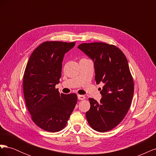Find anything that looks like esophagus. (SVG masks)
<instances>
[{"mask_svg":"<svg viewBox=\"0 0 156 156\" xmlns=\"http://www.w3.org/2000/svg\"><path fill=\"white\" fill-rule=\"evenodd\" d=\"M77 98H78V100H83L85 99V96L83 95H79V94L77 96Z\"/></svg>","mask_w":156,"mask_h":156,"instance_id":"1","label":"esophagus"}]
</instances>
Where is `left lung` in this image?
Returning a JSON list of instances; mask_svg holds the SVG:
<instances>
[{"instance_id": "8db88e82", "label": "left lung", "mask_w": 156, "mask_h": 156, "mask_svg": "<svg viewBox=\"0 0 156 156\" xmlns=\"http://www.w3.org/2000/svg\"><path fill=\"white\" fill-rule=\"evenodd\" d=\"M78 48L93 60L96 84H103L100 102L88 99L87 121L97 131H110L124 119L133 99L134 83L127 60L119 48L103 42L81 44Z\"/></svg>"}]
</instances>
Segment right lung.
I'll list each match as a JSON object with an SVG mask.
<instances>
[{
	"mask_svg": "<svg viewBox=\"0 0 156 156\" xmlns=\"http://www.w3.org/2000/svg\"><path fill=\"white\" fill-rule=\"evenodd\" d=\"M75 42L49 41L31 54L23 75V94L31 119L41 129L57 132L64 129L77 104L74 93L60 94L59 83L64 55Z\"/></svg>",
	"mask_w": 156,
	"mask_h": 156,
	"instance_id": "add662e5",
	"label": "right lung"
}]
</instances>
